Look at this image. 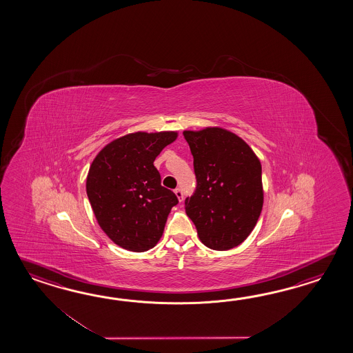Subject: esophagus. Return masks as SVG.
Listing matches in <instances>:
<instances>
[{
    "mask_svg": "<svg viewBox=\"0 0 353 353\" xmlns=\"http://www.w3.org/2000/svg\"><path fill=\"white\" fill-rule=\"evenodd\" d=\"M175 195L178 196L179 202H181V201H183V198H184V193H183V190H181L180 188H176V189H175Z\"/></svg>",
    "mask_w": 353,
    "mask_h": 353,
    "instance_id": "obj_1",
    "label": "esophagus"
}]
</instances>
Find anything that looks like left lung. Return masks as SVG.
Returning <instances> with one entry per match:
<instances>
[{
  "label": "left lung",
  "mask_w": 353,
  "mask_h": 353,
  "mask_svg": "<svg viewBox=\"0 0 353 353\" xmlns=\"http://www.w3.org/2000/svg\"><path fill=\"white\" fill-rule=\"evenodd\" d=\"M193 155L196 187L185 212L212 250H230L248 239L263 210L261 164L241 137L219 128L184 131Z\"/></svg>",
  "instance_id": "8db88e82"
}]
</instances>
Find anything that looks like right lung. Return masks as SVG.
I'll list each match as a JSON object with an SVG mask.
<instances>
[{
	"mask_svg": "<svg viewBox=\"0 0 353 353\" xmlns=\"http://www.w3.org/2000/svg\"><path fill=\"white\" fill-rule=\"evenodd\" d=\"M176 132H135L98 152L87 176V195L98 225L120 248H154L178 198L161 185L154 161Z\"/></svg>",
	"mask_w": 353,
	"mask_h": 353,
	"instance_id": "1",
	"label": "right lung"
}]
</instances>
